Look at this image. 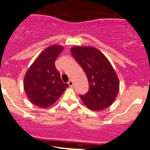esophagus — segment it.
<instances>
[{
  "label": "esophagus",
  "mask_w": 150,
  "mask_h": 150,
  "mask_svg": "<svg viewBox=\"0 0 150 150\" xmlns=\"http://www.w3.org/2000/svg\"><path fill=\"white\" fill-rule=\"evenodd\" d=\"M68 84L69 85V87H73V84H74V83H73V81H72V80H70V81H69V82H68Z\"/></svg>",
  "instance_id": "obj_1"
}]
</instances>
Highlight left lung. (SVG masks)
I'll list each match as a JSON object with an SVG mask.
<instances>
[{
    "mask_svg": "<svg viewBox=\"0 0 150 150\" xmlns=\"http://www.w3.org/2000/svg\"><path fill=\"white\" fill-rule=\"evenodd\" d=\"M73 55L87 75L90 88L81 99L89 109L98 111L114 103L120 90V81L114 67L102 52L93 46L75 45Z\"/></svg>",
    "mask_w": 150,
    "mask_h": 150,
    "instance_id": "1",
    "label": "left lung"
}]
</instances>
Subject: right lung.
Listing matches in <instances>:
<instances>
[{
	"label": "right lung",
	"instance_id": "right-lung-1",
	"mask_svg": "<svg viewBox=\"0 0 150 150\" xmlns=\"http://www.w3.org/2000/svg\"><path fill=\"white\" fill-rule=\"evenodd\" d=\"M63 46L50 45L43 50L26 72L24 90L28 100L41 108H47L58 100L69 87L63 83L54 62Z\"/></svg>",
	"mask_w": 150,
	"mask_h": 150
}]
</instances>
